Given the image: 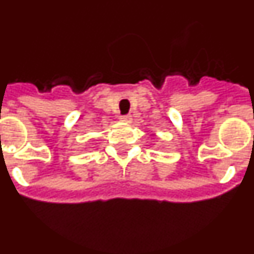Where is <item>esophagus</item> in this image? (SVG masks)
<instances>
[{
  "label": "esophagus",
  "mask_w": 254,
  "mask_h": 254,
  "mask_svg": "<svg viewBox=\"0 0 254 254\" xmlns=\"http://www.w3.org/2000/svg\"><path fill=\"white\" fill-rule=\"evenodd\" d=\"M120 120L123 121V123H130L131 121V115H121L120 116Z\"/></svg>",
  "instance_id": "1"
}]
</instances>
